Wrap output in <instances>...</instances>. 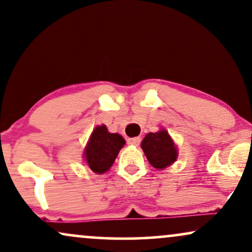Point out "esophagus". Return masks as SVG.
<instances>
[{
    "label": "esophagus",
    "instance_id": "esophagus-1",
    "mask_svg": "<svg viewBox=\"0 0 252 252\" xmlns=\"http://www.w3.org/2000/svg\"><path fill=\"white\" fill-rule=\"evenodd\" d=\"M140 142H141V138H139V136H136V138H129L127 140V143L132 146H139Z\"/></svg>",
    "mask_w": 252,
    "mask_h": 252
}]
</instances>
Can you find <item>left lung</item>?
Instances as JSON below:
<instances>
[{
	"mask_svg": "<svg viewBox=\"0 0 252 252\" xmlns=\"http://www.w3.org/2000/svg\"><path fill=\"white\" fill-rule=\"evenodd\" d=\"M141 148L150 164L159 170L171 165L178 156L177 147L165 129L147 134Z\"/></svg>",
	"mask_w": 252,
	"mask_h": 252,
	"instance_id": "obj_1",
	"label": "left lung"
}]
</instances>
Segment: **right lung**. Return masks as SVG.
<instances>
[{
    "label": "right lung",
    "mask_w": 252,
    "mask_h": 252,
    "mask_svg": "<svg viewBox=\"0 0 252 252\" xmlns=\"http://www.w3.org/2000/svg\"><path fill=\"white\" fill-rule=\"evenodd\" d=\"M125 139L117 133H110L105 125L97 126L91 133L83 156L87 164L96 174H104L112 166Z\"/></svg>",
    "instance_id": "add662e5"
}]
</instances>
